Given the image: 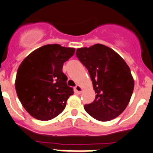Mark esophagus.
<instances>
[{
	"instance_id": "1",
	"label": "esophagus",
	"mask_w": 153,
	"mask_h": 153,
	"mask_svg": "<svg viewBox=\"0 0 153 153\" xmlns=\"http://www.w3.org/2000/svg\"><path fill=\"white\" fill-rule=\"evenodd\" d=\"M74 90H75V92H76V94H78V95L81 94L82 92V88H81V86H79V85H78L75 87Z\"/></svg>"
}]
</instances>
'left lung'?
I'll use <instances>...</instances> for the list:
<instances>
[{"instance_id": "8db88e82", "label": "left lung", "mask_w": 153, "mask_h": 153, "mask_svg": "<svg viewBox=\"0 0 153 153\" xmlns=\"http://www.w3.org/2000/svg\"><path fill=\"white\" fill-rule=\"evenodd\" d=\"M76 57L88 70L96 98L85 105L96 120L109 121L126 109L132 96L134 80L125 60L109 47L96 44L79 48Z\"/></svg>"}]
</instances>
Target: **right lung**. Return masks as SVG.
<instances>
[{
    "mask_svg": "<svg viewBox=\"0 0 153 153\" xmlns=\"http://www.w3.org/2000/svg\"><path fill=\"white\" fill-rule=\"evenodd\" d=\"M75 49L47 44L27 55L18 68L15 89L26 111L39 120H50L63 111L74 94L63 65Z\"/></svg>",
    "mask_w": 153,
    "mask_h": 153,
    "instance_id": "add662e5",
    "label": "right lung"
}]
</instances>
